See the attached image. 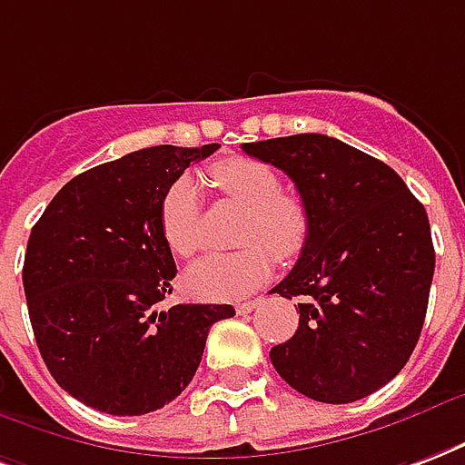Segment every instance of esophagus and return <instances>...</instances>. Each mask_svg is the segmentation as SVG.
<instances>
[{
	"instance_id": "1",
	"label": "esophagus",
	"mask_w": 465,
	"mask_h": 465,
	"mask_svg": "<svg viewBox=\"0 0 465 465\" xmlns=\"http://www.w3.org/2000/svg\"><path fill=\"white\" fill-rule=\"evenodd\" d=\"M261 304V300H243V302L236 304V312L239 314H248V312H253Z\"/></svg>"
}]
</instances>
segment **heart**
Instances as JSON below:
<instances>
[{"label":"heart","instance_id":"obj_1","mask_svg":"<svg viewBox=\"0 0 465 465\" xmlns=\"http://www.w3.org/2000/svg\"><path fill=\"white\" fill-rule=\"evenodd\" d=\"M212 183L229 200L246 207L241 243L233 253H207L185 272V288L200 300H236L261 288L272 272V256L292 258L302 251L310 217L292 194L280 193L278 173L253 158H226L209 168ZM202 197L197 180L177 177L161 200V232L180 258L200 246Z\"/></svg>","mask_w":465,"mask_h":465}]
</instances>
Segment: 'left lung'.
<instances>
[{"mask_svg":"<svg viewBox=\"0 0 465 465\" xmlns=\"http://www.w3.org/2000/svg\"><path fill=\"white\" fill-rule=\"evenodd\" d=\"M243 151L295 183L310 233L272 288L302 297L295 336L271 349L280 378L307 398L346 405L405 368L434 278L427 212L402 177L324 134L268 138Z\"/></svg>","mask_w":465,"mask_h":465,"instance_id":"left-lung-1","label":"left lung"}]
</instances>
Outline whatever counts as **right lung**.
I'll return each mask as SVG.
<instances>
[{
    "mask_svg": "<svg viewBox=\"0 0 465 465\" xmlns=\"http://www.w3.org/2000/svg\"><path fill=\"white\" fill-rule=\"evenodd\" d=\"M219 148L153 146L73 177L31 229L24 292L35 343L60 388L106 414L161 410L197 373L209 327L232 304H175L161 200Z\"/></svg>",
    "mask_w": 465,
    "mask_h": 465,
    "instance_id": "add662e5",
    "label": "right lung"
}]
</instances>
